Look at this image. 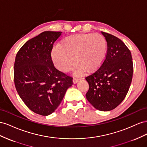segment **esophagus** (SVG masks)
<instances>
[{
	"label": "esophagus",
	"instance_id": "obj_1",
	"mask_svg": "<svg viewBox=\"0 0 147 147\" xmlns=\"http://www.w3.org/2000/svg\"><path fill=\"white\" fill-rule=\"evenodd\" d=\"M79 80H80V79L74 78V79H73V83H74V84H76L78 81H79Z\"/></svg>",
	"mask_w": 147,
	"mask_h": 147
}]
</instances>
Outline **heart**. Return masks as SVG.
Masks as SVG:
<instances>
[{
  "instance_id": "1",
  "label": "heart",
  "mask_w": 147,
  "mask_h": 147,
  "mask_svg": "<svg viewBox=\"0 0 147 147\" xmlns=\"http://www.w3.org/2000/svg\"><path fill=\"white\" fill-rule=\"evenodd\" d=\"M107 42L102 34H78L65 37L52 52V58L58 69L68 71L74 64L76 73H92L104 63L107 54Z\"/></svg>"
}]
</instances>
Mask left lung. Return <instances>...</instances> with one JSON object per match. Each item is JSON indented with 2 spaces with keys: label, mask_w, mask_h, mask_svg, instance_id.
Here are the masks:
<instances>
[{
  "label": "left lung",
  "mask_w": 147,
  "mask_h": 147,
  "mask_svg": "<svg viewBox=\"0 0 147 147\" xmlns=\"http://www.w3.org/2000/svg\"><path fill=\"white\" fill-rule=\"evenodd\" d=\"M107 42V54L102 66L86 78L89 89L86 98L100 111L113 110L123 101L132 82L133 63L131 51L115 36L102 32Z\"/></svg>",
  "instance_id": "left-lung-1"
}]
</instances>
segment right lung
<instances>
[{"mask_svg":"<svg viewBox=\"0 0 147 147\" xmlns=\"http://www.w3.org/2000/svg\"><path fill=\"white\" fill-rule=\"evenodd\" d=\"M61 32L44 31L19 50L14 64L16 91L31 111L48 116L60 105L73 78L54 66L51 52Z\"/></svg>","mask_w":147,"mask_h":147,"instance_id":"1","label":"right lung"}]
</instances>
